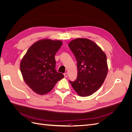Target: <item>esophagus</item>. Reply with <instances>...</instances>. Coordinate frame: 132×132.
Here are the masks:
<instances>
[{"instance_id":"obj_1","label":"esophagus","mask_w":132,"mask_h":132,"mask_svg":"<svg viewBox=\"0 0 132 132\" xmlns=\"http://www.w3.org/2000/svg\"><path fill=\"white\" fill-rule=\"evenodd\" d=\"M64 76L65 78H67L68 77V73H65L64 74Z\"/></svg>"}]
</instances>
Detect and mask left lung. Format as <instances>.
Instances as JSON below:
<instances>
[{
	"label": "left lung",
	"mask_w": 132,
	"mask_h": 132,
	"mask_svg": "<svg viewBox=\"0 0 132 132\" xmlns=\"http://www.w3.org/2000/svg\"><path fill=\"white\" fill-rule=\"evenodd\" d=\"M68 46L77 59L78 67L77 79L69 82L80 96H89L101 86L106 78V55L97 44L87 38L73 39Z\"/></svg>",
	"instance_id": "1"
}]
</instances>
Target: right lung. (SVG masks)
<instances>
[{
  "label": "right lung",
  "mask_w": 132,
  "mask_h": 132,
  "mask_svg": "<svg viewBox=\"0 0 132 132\" xmlns=\"http://www.w3.org/2000/svg\"><path fill=\"white\" fill-rule=\"evenodd\" d=\"M62 41L45 38L30 47L20 62L23 80L37 94L48 93L64 75L55 70V54Z\"/></svg>",
  "instance_id": "right-lung-1"
}]
</instances>
